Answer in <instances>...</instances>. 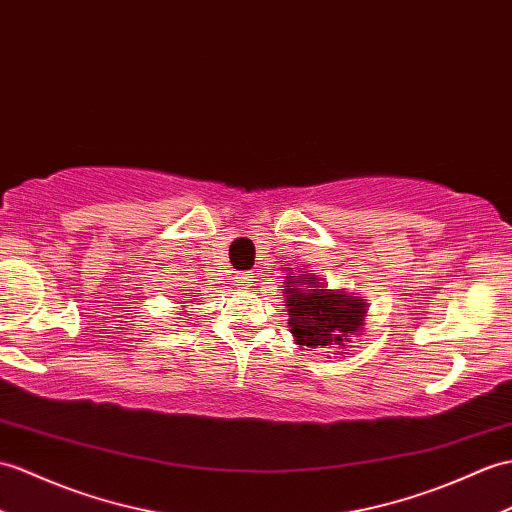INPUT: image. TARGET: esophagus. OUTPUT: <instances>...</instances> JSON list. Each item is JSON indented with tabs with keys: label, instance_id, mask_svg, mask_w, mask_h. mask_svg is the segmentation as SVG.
Wrapping results in <instances>:
<instances>
[{
	"label": "esophagus",
	"instance_id": "esophagus-1",
	"mask_svg": "<svg viewBox=\"0 0 512 512\" xmlns=\"http://www.w3.org/2000/svg\"><path fill=\"white\" fill-rule=\"evenodd\" d=\"M235 281L237 283H240V285H246V288H248V285H255L253 281V275H251V272H237V277H235Z\"/></svg>",
	"mask_w": 512,
	"mask_h": 512
}]
</instances>
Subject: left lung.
Returning a JSON list of instances; mask_svg holds the SVG:
<instances>
[{"mask_svg": "<svg viewBox=\"0 0 512 512\" xmlns=\"http://www.w3.org/2000/svg\"><path fill=\"white\" fill-rule=\"evenodd\" d=\"M314 287V291H307ZM285 305L290 314V331L296 342L305 347H327V344L349 342V336L360 331L366 316V303L360 296H347L329 290H318L316 277L305 275L285 285Z\"/></svg>", "mask_w": 512, "mask_h": 512, "instance_id": "left-lung-1", "label": "left lung"}]
</instances>
